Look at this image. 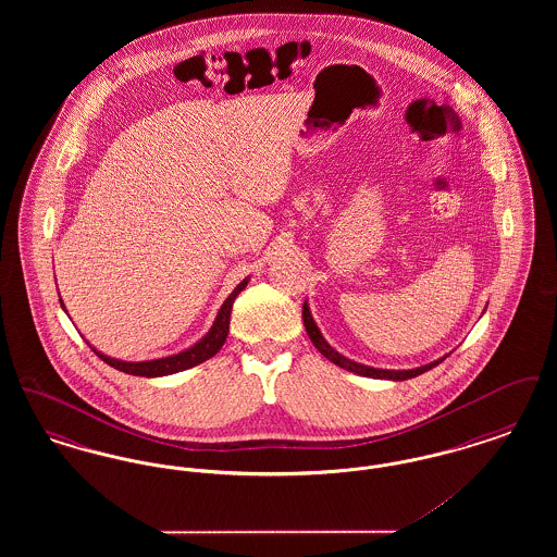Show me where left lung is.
<instances>
[{
    "label": "left lung",
    "instance_id": "obj_1",
    "mask_svg": "<svg viewBox=\"0 0 557 557\" xmlns=\"http://www.w3.org/2000/svg\"><path fill=\"white\" fill-rule=\"evenodd\" d=\"M302 321H305V327H307V334H309L311 343L315 345V348H318L319 352H321L325 359H330L332 363H336V366L343 368V370L352 371V373H359V375L382 377V380H409V377H416V375H420V373H424V371L432 370L434 366H438V363L445 359V357H443V359H438V361H434V363H428V366L416 368V370H375V368H368V366H361V363H355V361L346 359L345 355H341L338 350H334L332 346L327 345V343L323 341V336H321L315 321L311 318V313H309L307 302L302 305Z\"/></svg>",
    "mask_w": 557,
    "mask_h": 557
}]
</instances>
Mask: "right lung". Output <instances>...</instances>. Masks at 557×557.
Returning <instances> with one entry per match:
<instances>
[{"label":"right lung","instance_id":"obj_1","mask_svg":"<svg viewBox=\"0 0 557 557\" xmlns=\"http://www.w3.org/2000/svg\"><path fill=\"white\" fill-rule=\"evenodd\" d=\"M246 284H248V277L242 280L238 286H236V290L232 292V294L225 298V302L221 305V309H219V313H216V319H214V323H212L211 332H209L200 343H196L191 348H187V350L180 352V355L164 357V359H154V361L129 363V361H119V359L107 357V355H102L100 350H96L94 346H91V350H94L104 363H108L110 368L125 371V373H132V375L159 377V375H169V373L189 370V368H194V366H198V363L211 359L212 355H216L219 348L225 343L227 332H230V318H232L234 300L238 298L239 292L246 288ZM60 305H62V302H60ZM62 309H64V305H62Z\"/></svg>","mask_w":557,"mask_h":557}]
</instances>
